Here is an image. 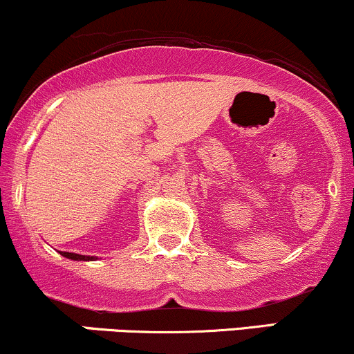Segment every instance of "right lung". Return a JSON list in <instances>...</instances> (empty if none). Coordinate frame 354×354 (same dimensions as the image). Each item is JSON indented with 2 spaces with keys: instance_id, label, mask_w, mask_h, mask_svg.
Returning <instances> with one entry per match:
<instances>
[{
  "instance_id": "add662e5",
  "label": "right lung",
  "mask_w": 354,
  "mask_h": 354,
  "mask_svg": "<svg viewBox=\"0 0 354 354\" xmlns=\"http://www.w3.org/2000/svg\"><path fill=\"white\" fill-rule=\"evenodd\" d=\"M61 254L66 256V258L75 259V261H93V256H83V254H76V253H66V251H59Z\"/></svg>"
}]
</instances>
